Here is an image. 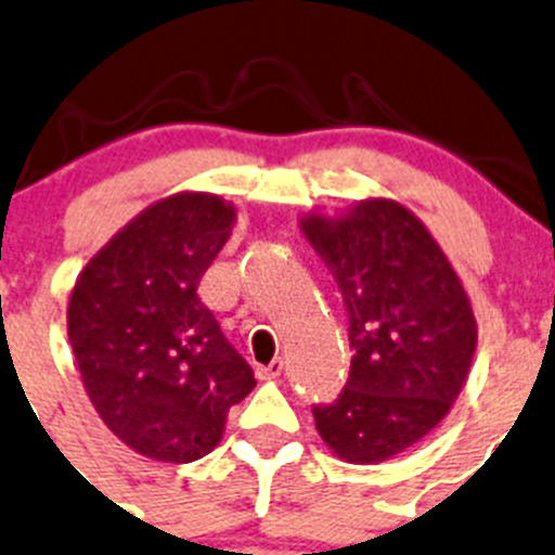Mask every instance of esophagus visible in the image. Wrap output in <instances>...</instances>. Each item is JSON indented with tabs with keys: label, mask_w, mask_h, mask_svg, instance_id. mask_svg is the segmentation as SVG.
Returning a JSON list of instances; mask_svg holds the SVG:
<instances>
[{
	"label": "esophagus",
	"mask_w": 555,
	"mask_h": 555,
	"mask_svg": "<svg viewBox=\"0 0 555 555\" xmlns=\"http://www.w3.org/2000/svg\"><path fill=\"white\" fill-rule=\"evenodd\" d=\"M284 372V361L282 359H273L271 364L266 366H258V375L260 377H279Z\"/></svg>",
	"instance_id": "1"
}]
</instances>
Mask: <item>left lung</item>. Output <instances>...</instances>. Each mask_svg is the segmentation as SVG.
I'll list each match as a JSON object with an SVG mask.
<instances>
[{
	"label": "left lung",
	"mask_w": 555,
	"mask_h": 555,
	"mask_svg": "<svg viewBox=\"0 0 555 555\" xmlns=\"http://www.w3.org/2000/svg\"><path fill=\"white\" fill-rule=\"evenodd\" d=\"M308 242L348 313L351 370L340 396L313 404L322 439L348 463H383L439 425L468 377L476 319L457 273L401 204L361 202L313 215Z\"/></svg>",
	"instance_id": "obj_1"
}]
</instances>
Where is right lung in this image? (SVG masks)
<instances>
[{"instance_id": "right-lung-1", "label": "right lung", "mask_w": 555, "mask_h": 555, "mask_svg": "<svg viewBox=\"0 0 555 555\" xmlns=\"http://www.w3.org/2000/svg\"><path fill=\"white\" fill-rule=\"evenodd\" d=\"M233 218L209 194L156 202L87 262L68 302V340L98 415L162 463L212 452L229 410L255 388L199 297Z\"/></svg>"}]
</instances>
